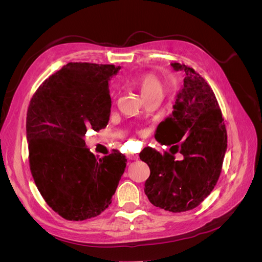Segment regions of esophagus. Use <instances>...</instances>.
Masks as SVG:
<instances>
[{"label": "esophagus", "instance_id": "1", "mask_svg": "<svg viewBox=\"0 0 262 262\" xmlns=\"http://www.w3.org/2000/svg\"><path fill=\"white\" fill-rule=\"evenodd\" d=\"M126 157H128L129 160L137 161L138 158H139V155H138V154H133V153H128V154H126Z\"/></svg>", "mask_w": 262, "mask_h": 262}]
</instances>
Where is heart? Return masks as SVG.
<instances>
[{
  "instance_id": "b5f03b06",
  "label": "heart",
  "mask_w": 262,
  "mask_h": 262,
  "mask_svg": "<svg viewBox=\"0 0 262 262\" xmlns=\"http://www.w3.org/2000/svg\"><path fill=\"white\" fill-rule=\"evenodd\" d=\"M137 85L139 86L144 99L154 96V95H163L165 87L161 78L152 73H147L139 77L137 80Z\"/></svg>"
}]
</instances>
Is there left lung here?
Here are the masks:
<instances>
[{"label": "left lung", "mask_w": 262, "mask_h": 262, "mask_svg": "<svg viewBox=\"0 0 262 262\" xmlns=\"http://www.w3.org/2000/svg\"><path fill=\"white\" fill-rule=\"evenodd\" d=\"M184 72V86L176 95L170 117L157 126L156 140L176 144L171 154L144 148L140 158L150 175L144 192L155 207L185 212L198 207L216 185L227 148V134L215 95L200 74L185 64L171 63ZM179 151L184 158L175 161Z\"/></svg>", "instance_id": "obj_1"}]
</instances>
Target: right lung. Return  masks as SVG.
Segmentation results:
<instances>
[{"label":"right lung","instance_id":"right-lung-1","mask_svg":"<svg viewBox=\"0 0 262 262\" xmlns=\"http://www.w3.org/2000/svg\"><path fill=\"white\" fill-rule=\"evenodd\" d=\"M120 67L73 63L52 74L30 100L26 119L29 165L46 202L70 221L95 217L112 203L126 158L118 150L96 158L87 129L108 124L109 81Z\"/></svg>","mask_w":262,"mask_h":262}]
</instances>
